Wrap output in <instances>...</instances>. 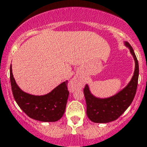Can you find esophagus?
<instances>
[{
	"label": "esophagus",
	"instance_id": "obj_1",
	"mask_svg": "<svg viewBox=\"0 0 147 147\" xmlns=\"http://www.w3.org/2000/svg\"><path fill=\"white\" fill-rule=\"evenodd\" d=\"M83 78L80 76H75L69 83V88L70 90H74L75 89L80 87L83 83Z\"/></svg>",
	"mask_w": 147,
	"mask_h": 147
}]
</instances>
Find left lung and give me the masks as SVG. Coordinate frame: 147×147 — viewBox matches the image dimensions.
I'll list each match as a JSON object with an SVG mask.
<instances>
[{
	"label": "left lung",
	"mask_w": 147,
	"mask_h": 147,
	"mask_svg": "<svg viewBox=\"0 0 147 147\" xmlns=\"http://www.w3.org/2000/svg\"><path fill=\"white\" fill-rule=\"evenodd\" d=\"M125 45L130 49L135 60V71L127 86L115 96L106 98L94 96L88 85L83 89L87 106L86 113L88 117L94 123H107L117 120L131 105L136 95L139 73L138 62L131 45L127 42H125Z\"/></svg>",
	"instance_id": "8db88e82"
}]
</instances>
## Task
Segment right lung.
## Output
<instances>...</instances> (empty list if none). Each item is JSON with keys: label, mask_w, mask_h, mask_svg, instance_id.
<instances>
[{"label": "right lung", "mask_w": 147, "mask_h": 147, "mask_svg": "<svg viewBox=\"0 0 147 147\" xmlns=\"http://www.w3.org/2000/svg\"><path fill=\"white\" fill-rule=\"evenodd\" d=\"M10 80L15 101L30 118L42 122H56L61 118L69 96L67 80L43 96L32 95L22 90L13 78L11 65Z\"/></svg>", "instance_id": "right-lung-1"}]
</instances>
